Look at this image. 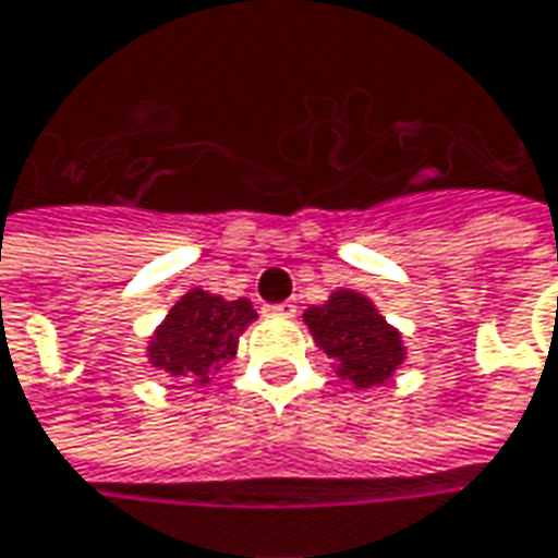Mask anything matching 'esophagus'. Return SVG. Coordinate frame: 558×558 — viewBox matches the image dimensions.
<instances>
[{
  "mask_svg": "<svg viewBox=\"0 0 558 558\" xmlns=\"http://www.w3.org/2000/svg\"><path fill=\"white\" fill-rule=\"evenodd\" d=\"M265 314L268 317H295V305L290 302H278V305H265Z\"/></svg>",
  "mask_w": 558,
  "mask_h": 558,
  "instance_id": "34e87169",
  "label": "esophagus"
}]
</instances>
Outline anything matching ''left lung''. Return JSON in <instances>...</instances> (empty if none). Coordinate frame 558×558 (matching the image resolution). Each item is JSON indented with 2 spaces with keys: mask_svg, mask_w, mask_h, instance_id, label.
<instances>
[{
  "mask_svg": "<svg viewBox=\"0 0 558 558\" xmlns=\"http://www.w3.org/2000/svg\"><path fill=\"white\" fill-rule=\"evenodd\" d=\"M314 344L332 357L336 375L357 390L381 388L407 363L403 332L381 317L369 295L336 290L302 314Z\"/></svg>",
  "mask_w": 558,
  "mask_h": 558,
  "instance_id": "obj_1",
  "label": "left lung"
}]
</instances>
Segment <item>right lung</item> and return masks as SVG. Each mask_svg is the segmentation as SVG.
<instances>
[{
	"label": "right lung",
	"mask_w": 558,
	"mask_h": 558,
	"mask_svg": "<svg viewBox=\"0 0 558 558\" xmlns=\"http://www.w3.org/2000/svg\"><path fill=\"white\" fill-rule=\"evenodd\" d=\"M253 320L256 311L250 299H222L192 287L155 327L146 344V360L151 369L173 381L204 388L238 354L241 332Z\"/></svg>",
	"instance_id": "obj_1"
}]
</instances>
